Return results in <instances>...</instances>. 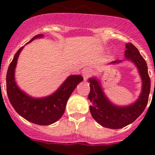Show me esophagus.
<instances>
[{
    "instance_id": "obj_1",
    "label": "esophagus",
    "mask_w": 155,
    "mask_h": 155,
    "mask_svg": "<svg viewBox=\"0 0 155 155\" xmlns=\"http://www.w3.org/2000/svg\"><path fill=\"white\" fill-rule=\"evenodd\" d=\"M82 76L84 78V80H87V78L91 75V71L90 69H84L82 71Z\"/></svg>"
}]
</instances>
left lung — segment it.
Returning a JSON list of instances; mask_svg holds the SVG:
<instances>
[{"label": "left lung", "instance_id": "8db88e82", "mask_svg": "<svg viewBox=\"0 0 155 155\" xmlns=\"http://www.w3.org/2000/svg\"><path fill=\"white\" fill-rule=\"evenodd\" d=\"M126 60L130 61L137 68L142 79V90L139 98L127 106H117L105 96L100 81L91 78L88 99L91 101L90 112L94 120L106 128L120 129L132 124L143 113L147 106L150 90V80L147 72V63L137 47L132 43L126 44ZM123 61H115L111 64H120Z\"/></svg>", "mask_w": 155, "mask_h": 155}]
</instances>
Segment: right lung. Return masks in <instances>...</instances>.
<instances>
[{
	"label": "right lung",
	"instance_id": "obj_1",
	"mask_svg": "<svg viewBox=\"0 0 155 155\" xmlns=\"http://www.w3.org/2000/svg\"><path fill=\"white\" fill-rule=\"evenodd\" d=\"M42 37L43 35L41 34L35 35L28 42ZM23 47L15 54L8 67L6 76L8 98L15 110L24 119L38 125H50L61 119L65 111L68 98L77 85L83 81V78L81 75L69 76L55 92L45 98H35L29 96L18 87L15 80V69Z\"/></svg>",
	"mask_w": 155,
	"mask_h": 155
}]
</instances>
